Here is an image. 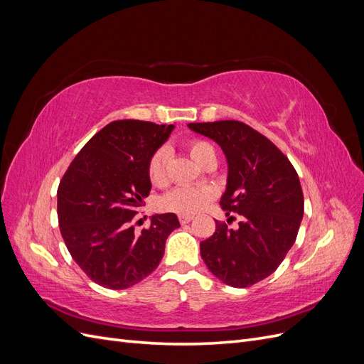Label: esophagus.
Returning <instances> with one entry per match:
<instances>
[{
	"mask_svg": "<svg viewBox=\"0 0 364 364\" xmlns=\"http://www.w3.org/2000/svg\"><path fill=\"white\" fill-rule=\"evenodd\" d=\"M191 220H193V215H179V222H181L182 225L190 223Z\"/></svg>",
	"mask_w": 364,
	"mask_h": 364,
	"instance_id": "obj_1",
	"label": "esophagus"
}]
</instances>
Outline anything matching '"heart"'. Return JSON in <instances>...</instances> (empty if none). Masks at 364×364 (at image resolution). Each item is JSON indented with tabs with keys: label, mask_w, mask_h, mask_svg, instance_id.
Segmentation results:
<instances>
[{
	"label": "heart",
	"mask_w": 364,
	"mask_h": 364,
	"mask_svg": "<svg viewBox=\"0 0 364 364\" xmlns=\"http://www.w3.org/2000/svg\"><path fill=\"white\" fill-rule=\"evenodd\" d=\"M190 155L197 164L202 165L206 158L215 156V150L208 141L194 139L190 144ZM168 159L170 153L167 147H161L153 153L149 162V178L153 185L164 186L168 182ZM214 196V190L209 186H179L162 197L161 208L181 215H191L205 209Z\"/></svg>",
	"instance_id": "heart-1"
}]
</instances>
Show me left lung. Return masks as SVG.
I'll return each mask as SVG.
<instances>
[{
    "instance_id": "obj_1",
    "label": "left lung",
    "mask_w": 364,
    "mask_h": 364,
    "mask_svg": "<svg viewBox=\"0 0 364 364\" xmlns=\"http://www.w3.org/2000/svg\"><path fill=\"white\" fill-rule=\"evenodd\" d=\"M215 141L228 162L220 205L241 215L237 229L215 222L200 243V255L215 278L245 289L266 279L294 245L304 217V194L287 156L270 139L234 119L190 123Z\"/></svg>"
}]
</instances>
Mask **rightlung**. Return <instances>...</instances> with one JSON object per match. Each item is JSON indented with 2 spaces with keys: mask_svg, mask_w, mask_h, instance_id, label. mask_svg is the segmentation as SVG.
Wrapping results in <instances>:
<instances>
[{
  "mask_svg": "<svg viewBox=\"0 0 364 364\" xmlns=\"http://www.w3.org/2000/svg\"><path fill=\"white\" fill-rule=\"evenodd\" d=\"M174 124L118 119L95 134L74 158L58 188L59 228L73 259L106 289L141 282L164 257L181 226L173 213L155 214L136 232L132 220L151 190L150 158Z\"/></svg>",
  "mask_w": 364,
  "mask_h": 364,
  "instance_id": "1",
  "label": "right lung"
}]
</instances>
